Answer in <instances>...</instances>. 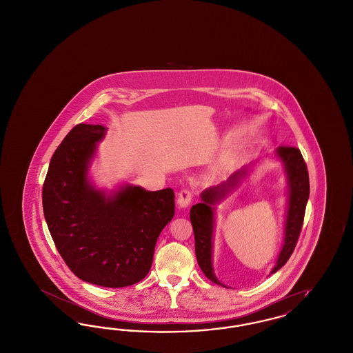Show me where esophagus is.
<instances>
[{"label": "esophagus", "instance_id": "34e87169", "mask_svg": "<svg viewBox=\"0 0 353 353\" xmlns=\"http://www.w3.org/2000/svg\"><path fill=\"white\" fill-rule=\"evenodd\" d=\"M192 199H193L192 192L189 189H183L179 193V196H177V205H179V208H181V209L188 208L190 205V202H192Z\"/></svg>", "mask_w": 353, "mask_h": 353}]
</instances>
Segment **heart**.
<instances>
[{"label":"heart","instance_id":"obj_1","mask_svg":"<svg viewBox=\"0 0 353 353\" xmlns=\"http://www.w3.org/2000/svg\"><path fill=\"white\" fill-rule=\"evenodd\" d=\"M222 161H223V163H228V161H229V156H225V157H223V160H222Z\"/></svg>","mask_w":353,"mask_h":353}]
</instances>
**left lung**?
Here are the masks:
<instances>
[{
  "label": "left lung",
  "mask_w": 353,
  "mask_h": 353,
  "mask_svg": "<svg viewBox=\"0 0 353 353\" xmlns=\"http://www.w3.org/2000/svg\"><path fill=\"white\" fill-rule=\"evenodd\" d=\"M285 168L287 179V209H285V233L283 245L275 266L270 274L276 272L283 268L294 249L302 230L305 205L310 196V180L308 170L303 160L302 153L295 147H278L274 152ZM252 165L238 169L226 181L216 186L205 189L200 196L201 201L192 206L190 222L194 232L196 256L199 266L208 279L216 285L226 287L221 283L213 270V233L216 223V205L228 197L241 183L248 177Z\"/></svg>",
  "instance_id": "8db88e82"
}]
</instances>
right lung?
Masks as SVG:
<instances>
[{
	"label": "right lung",
	"mask_w": 353,
	"mask_h": 353,
	"mask_svg": "<svg viewBox=\"0 0 353 353\" xmlns=\"http://www.w3.org/2000/svg\"><path fill=\"white\" fill-rule=\"evenodd\" d=\"M101 124H78L54 152L42 188L51 238L70 270L84 282L118 288L147 276L154 246L174 216L170 188L139 185L101 190L88 170L105 136Z\"/></svg>",
	"instance_id": "add662e5"
}]
</instances>
